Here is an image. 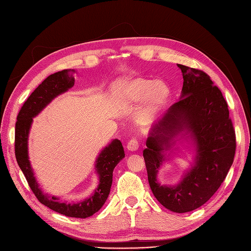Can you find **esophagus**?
<instances>
[{
  "label": "esophagus",
  "instance_id": "1",
  "mask_svg": "<svg viewBox=\"0 0 251 251\" xmlns=\"http://www.w3.org/2000/svg\"><path fill=\"white\" fill-rule=\"evenodd\" d=\"M126 149L130 151H135L139 149V142L137 139H131L126 144Z\"/></svg>",
  "mask_w": 251,
  "mask_h": 251
}]
</instances>
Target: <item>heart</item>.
I'll return each mask as SVG.
<instances>
[{"label":"heart","instance_id":"1","mask_svg":"<svg viewBox=\"0 0 251 251\" xmlns=\"http://www.w3.org/2000/svg\"><path fill=\"white\" fill-rule=\"evenodd\" d=\"M116 98L120 104L134 105L141 102L139 118L150 121L156 118L171 98V89L161 79L132 76L121 80L116 87Z\"/></svg>","mask_w":251,"mask_h":251}]
</instances>
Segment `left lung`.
I'll return each mask as SVG.
<instances>
[{"instance_id":"left-lung-1","label":"left lung","mask_w":251,"mask_h":251,"mask_svg":"<svg viewBox=\"0 0 251 251\" xmlns=\"http://www.w3.org/2000/svg\"><path fill=\"white\" fill-rule=\"evenodd\" d=\"M183 76L180 100L151 128L143 150L156 199L171 211L188 212L206 203L233 162L235 136L227 102L203 71L177 64ZM186 149L193 161L175 185H161V166Z\"/></svg>"}]
</instances>
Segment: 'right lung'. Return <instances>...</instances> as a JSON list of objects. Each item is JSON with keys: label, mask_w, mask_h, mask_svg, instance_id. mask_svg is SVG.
<instances>
[{"label": "right lung", "mask_w": 251, "mask_h": 251, "mask_svg": "<svg viewBox=\"0 0 251 251\" xmlns=\"http://www.w3.org/2000/svg\"><path fill=\"white\" fill-rule=\"evenodd\" d=\"M75 72L76 71L70 69L51 74L28 97L19 113L16 124V157L30 188L42 204L67 217L86 219L100 210L108 199L113 181V171L125 158V150L120 140L113 139L96 157L94 168L98 177V184L93 193L86 199L72 203L62 202L58 197L44 193L34 176L28 150L29 134L33 118L54 98L66 93L74 86Z\"/></svg>", "instance_id": "obj_1"}]
</instances>
